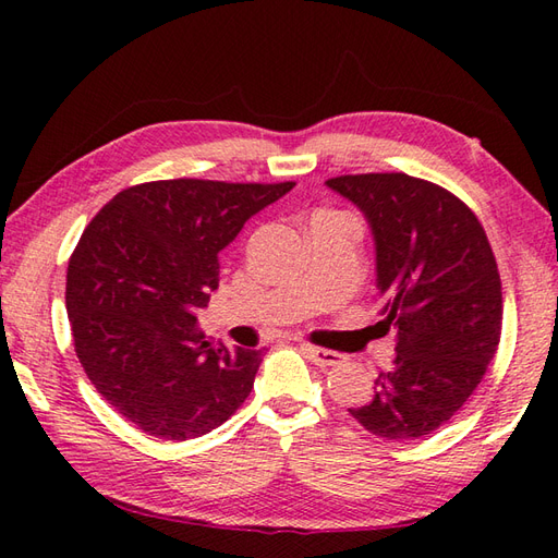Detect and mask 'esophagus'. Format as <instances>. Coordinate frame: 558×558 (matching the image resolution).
Returning <instances> with one entry per match:
<instances>
[{"label":"esophagus","instance_id":"1","mask_svg":"<svg viewBox=\"0 0 558 558\" xmlns=\"http://www.w3.org/2000/svg\"><path fill=\"white\" fill-rule=\"evenodd\" d=\"M306 352V357H310L316 366H338L342 364V354L333 352V350H326V348H316V345H304L302 348Z\"/></svg>","mask_w":558,"mask_h":558}]
</instances>
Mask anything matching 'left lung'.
<instances>
[{"label": "left lung", "instance_id": "1", "mask_svg": "<svg viewBox=\"0 0 558 558\" xmlns=\"http://www.w3.org/2000/svg\"><path fill=\"white\" fill-rule=\"evenodd\" d=\"M326 184L369 222L381 324L398 330L393 366L350 414L388 441L432 434L480 386L501 340V278L487 232L458 196L405 172Z\"/></svg>", "mask_w": 558, "mask_h": 558}]
</instances>
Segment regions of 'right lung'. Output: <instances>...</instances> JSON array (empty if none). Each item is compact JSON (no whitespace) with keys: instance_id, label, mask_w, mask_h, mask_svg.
<instances>
[{"instance_id":"add662e5","label":"right lung","mask_w":558,"mask_h":558,"mask_svg":"<svg viewBox=\"0 0 558 558\" xmlns=\"http://www.w3.org/2000/svg\"><path fill=\"white\" fill-rule=\"evenodd\" d=\"M294 182L162 180L129 186L83 230L66 268L76 357L141 432L186 441L228 422L254 388L260 350H228L196 326L218 254Z\"/></svg>"}]
</instances>
